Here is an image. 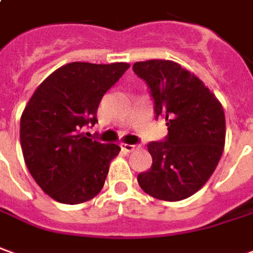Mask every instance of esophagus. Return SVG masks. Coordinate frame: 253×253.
Returning <instances> with one entry per match:
<instances>
[{
  "label": "esophagus",
  "mask_w": 253,
  "mask_h": 253,
  "mask_svg": "<svg viewBox=\"0 0 253 253\" xmlns=\"http://www.w3.org/2000/svg\"><path fill=\"white\" fill-rule=\"evenodd\" d=\"M122 149L125 152H133L135 149V145H131V144H122Z\"/></svg>",
  "instance_id": "obj_1"
}]
</instances>
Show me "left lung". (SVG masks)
<instances>
[{
	"instance_id": "left-lung-1",
	"label": "left lung",
	"mask_w": 253,
	"mask_h": 253,
	"mask_svg": "<svg viewBox=\"0 0 253 253\" xmlns=\"http://www.w3.org/2000/svg\"><path fill=\"white\" fill-rule=\"evenodd\" d=\"M134 73L148 84L156 118L165 116L168 137L152 141V166L137 180L148 195L181 201L211 178L226 141V118L220 101L194 73L173 61L135 62Z\"/></svg>"
}]
</instances>
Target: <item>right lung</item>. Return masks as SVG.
Here are the masks:
<instances>
[{
  "label": "right lung",
  "instance_id": "1",
  "mask_svg": "<svg viewBox=\"0 0 253 253\" xmlns=\"http://www.w3.org/2000/svg\"><path fill=\"white\" fill-rule=\"evenodd\" d=\"M128 68L125 62H72L51 73L29 99L20 118L22 152L36 183L55 201L77 205L102 190L120 147L85 137L83 128L97 123L104 94Z\"/></svg>",
  "mask_w": 253,
  "mask_h": 253
}]
</instances>
